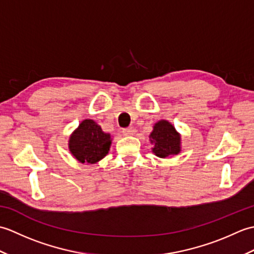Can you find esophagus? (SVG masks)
<instances>
[{"instance_id":"obj_1","label":"esophagus","mask_w":254,"mask_h":254,"mask_svg":"<svg viewBox=\"0 0 254 254\" xmlns=\"http://www.w3.org/2000/svg\"><path fill=\"white\" fill-rule=\"evenodd\" d=\"M135 132H136V130L134 127H127V128H124V130H123V134H124V135H127V136L134 135Z\"/></svg>"}]
</instances>
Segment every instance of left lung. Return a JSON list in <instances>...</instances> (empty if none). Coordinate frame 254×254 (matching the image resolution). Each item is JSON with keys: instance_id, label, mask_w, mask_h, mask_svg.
<instances>
[{"instance_id": "1", "label": "left lung", "mask_w": 254, "mask_h": 254, "mask_svg": "<svg viewBox=\"0 0 254 254\" xmlns=\"http://www.w3.org/2000/svg\"><path fill=\"white\" fill-rule=\"evenodd\" d=\"M149 141L154 146L152 152L159 158H170L181 152V135L167 120H159L153 127Z\"/></svg>"}]
</instances>
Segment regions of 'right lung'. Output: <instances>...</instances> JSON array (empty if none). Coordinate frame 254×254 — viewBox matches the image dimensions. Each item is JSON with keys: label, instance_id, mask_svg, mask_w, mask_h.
I'll use <instances>...</instances> for the list:
<instances>
[{"label": "right lung", "instance_id": "right-lung-1", "mask_svg": "<svg viewBox=\"0 0 254 254\" xmlns=\"http://www.w3.org/2000/svg\"><path fill=\"white\" fill-rule=\"evenodd\" d=\"M111 144V134L91 119H85L69 136L68 150L78 163L94 165L107 156Z\"/></svg>", "mask_w": 254, "mask_h": 254}]
</instances>
